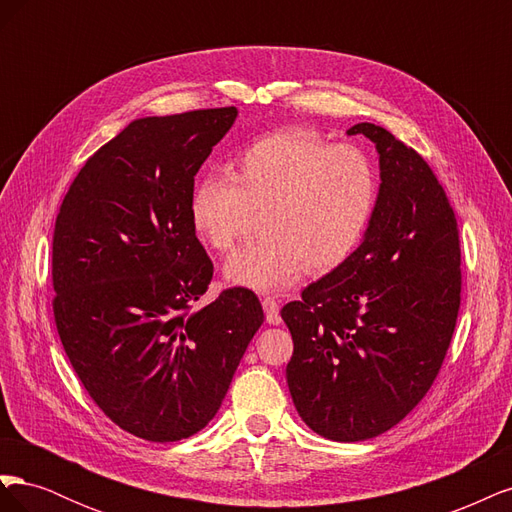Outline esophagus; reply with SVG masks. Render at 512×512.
<instances>
[{
  "mask_svg": "<svg viewBox=\"0 0 512 512\" xmlns=\"http://www.w3.org/2000/svg\"><path fill=\"white\" fill-rule=\"evenodd\" d=\"M262 309H265V316L269 324H280L282 316H280V303L275 301V297H265L262 299Z\"/></svg>",
  "mask_w": 512,
  "mask_h": 512,
  "instance_id": "esophagus-1",
  "label": "esophagus"
}]
</instances>
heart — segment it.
I'll list each match as a JSON object with an SVG mask.
<instances>
[{
    "instance_id": "obj_1",
    "label": "heart",
    "mask_w": 512,
    "mask_h": 512,
    "mask_svg": "<svg viewBox=\"0 0 512 512\" xmlns=\"http://www.w3.org/2000/svg\"><path fill=\"white\" fill-rule=\"evenodd\" d=\"M378 205V170L367 151L301 132L258 136L235 153L226 175L200 177L188 218L196 237L228 252L262 213L260 239L232 254L230 284L280 292L307 269L324 275L359 250Z\"/></svg>"
}]
</instances>
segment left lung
<instances>
[{"label":"left lung","instance_id":"obj_1","mask_svg":"<svg viewBox=\"0 0 512 512\" xmlns=\"http://www.w3.org/2000/svg\"><path fill=\"white\" fill-rule=\"evenodd\" d=\"M380 153V194L363 243L342 267L282 307L299 416L335 442L376 438L438 378L461 305L455 211L416 149L356 123Z\"/></svg>","mask_w":512,"mask_h":512}]
</instances>
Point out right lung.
<instances>
[{"instance_id":"1","label":"right lung","mask_w":512,"mask_h":512,"mask_svg":"<svg viewBox=\"0 0 512 512\" xmlns=\"http://www.w3.org/2000/svg\"><path fill=\"white\" fill-rule=\"evenodd\" d=\"M235 117L222 106L132 121L83 164L55 220L61 346L98 408L149 442L211 421L265 320L250 288L200 303L213 262L188 200Z\"/></svg>"}]
</instances>
